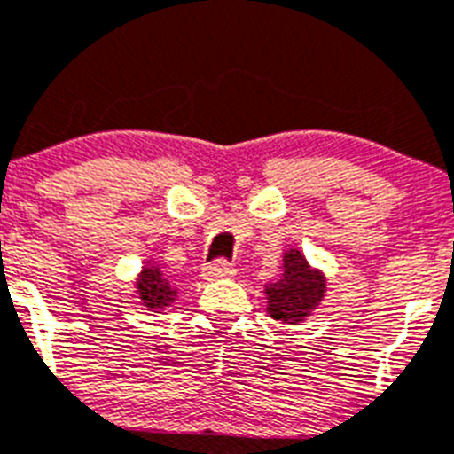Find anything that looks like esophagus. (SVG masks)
I'll list each match as a JSON object with an SVG mask.
<instances>
[{
    "mask_svg": "<svg viewBox=\"0 0 454 454\" xmlns=\"http://www.w3.org/2000/svg\"><path fill=\"white\" fill-rule=\"evenodd\" d=\"M203 276H206L207 280H219V278L235 276V269H232V264H228L226 260H217V262L207 264V267L203 269Z\"/></svg>",
    "mask_w": 454,
    "mask_h": 454,
    "instance_id": "obj_1",
    "label": "esophagus"
}]
</instances>
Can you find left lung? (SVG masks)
<instances>
[{"label": "left lung", "instance_id": "1", "mask_svg": "<svg viewBox=\"0 0 454 454\" xmlns=\"http://www.w3.org/2000/svg\"><path fill=\"white\" fill-rule=\"evenodd\" d=\"M283 276L278 283L267 285V312L280 324H301L321 303L325 278L318 269L309 267L305 255L292 248L283 255Z\"/></svg>", "mask_w": 454, "mask_h": 454}]
</instances>
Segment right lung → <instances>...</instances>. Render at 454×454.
<instances>
[{
	"instance_id": "1",
	"label": "right lung",
	"mask_w": 454,
	"mask_h": 454,
	"mask_svg": "<svg viewBox=\"0 0 454 454\" xmlns=\"http://www.w3.org/2000/svg\"><path fill=\"white\" fill-rule=\"evenodd\" d=\"M137 296H140L142 305L146 309H165L176 301V289L171 287V283L160 271V267H142L140 276H137Z\"/></svg>"
}]
</instances>
